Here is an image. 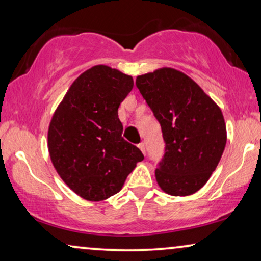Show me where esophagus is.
Instances as JSON below:
<instances>
[{"label": "esophagus", "instance_id": "34e87169", "mask_svg": "<svg viewBox=\"0 0 261 261\" xmlns=\"http://www.w3.org/2000/svg\"><path fill=\"white\" fill-rule=\"evenodd\" d=\"M138 147L140 148V151L145 154V144H144V142H140V144L138 145Z\"/></svg>", "mask_w": 261, "mask_h": 261}]
</instances>
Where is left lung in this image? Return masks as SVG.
Segmentation results:
<instances>
[{
  "instance_id": "8db88e82",
  "label": "left lung",
  "mask_w": 261,
  "mask_h": 261,
  "mask_svg": "<svg viewBox=\"0 0 261 261\" xmlns=\"http://www.w3.org/2000/svg\"><path fill=\"white\" fill-rule=\"evenodd\" d=\"M137 87L162 127L165 154L155 170L172 196L198 191L215 171L227 142L220 107L180 71L163 67L137 77Z\"/></svg>"
}]
</instances>
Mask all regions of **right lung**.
I'll return each mask as SVG.
<instances>
[{"instance_id": "1", "label": "right lung", "mask_w": 261, "mask_h": 261, "mask_svg": "<svg viewBox=\"0 0 261 261\" xmlns=\"http://www.w3.org/2000/svg\"><path fill=\"white\" fill-rule=\"evenodd\" d=\"M134 82L107 65L92 66L71 84L48 127V152L60 178L87 201L122 189L144 155L122 138L117 115Z\"/></svg>"}]
</instances>
